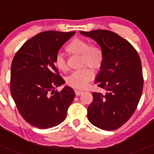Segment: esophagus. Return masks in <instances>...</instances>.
I'll list each match as a JSON object with an SVG mask.
<instances>
[{
	"instance_id": "esophagus-1",
	"label": "esophagus",
	"mask_w": 154,
	"mask_h": 154,
	"mask_svg": "<svg viewBox=\"0 0 154 154\" xmlns=\"http://www.w3.org/2000/svg\"><path fill=\"white\" fill-rule=\"evenodd\" d=\"M75 95L76 96H80L82 93V91H80V90H75Z\"/></svg>"
}]
</instances>
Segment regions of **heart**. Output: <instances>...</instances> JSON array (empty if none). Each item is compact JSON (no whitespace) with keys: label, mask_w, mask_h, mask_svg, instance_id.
I'll list each match as a JSON object with an SVG mask.
<instances>
[{"label":"heart","mask_w":154,"mask_h":154,"mask_svg":"<svg viewBox=\"0 0 154 154\" xmlns=\"http://www.w3.org/2000/svg\"><path fill=\"white\" fill-rule=\"evenodd\" d=\"M66 49L72 55H81V65L97 70L103 62V52L99 46L91 45L86 39L75 38L66 46ZM55 66L61 71L68 69L66 58L63 54L58 52L54 58ZM92 73L89 69H82L73 72L66 79L68 85L75 89H83L92 79Z\"/></svg>","instance_id":"b5f03b06"}]
</instances>
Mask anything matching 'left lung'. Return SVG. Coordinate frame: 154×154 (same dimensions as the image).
I'll list each match as a JSON object with an SVG mask.
<instances>
[{
  "instance_id": "obj_1",
  "label": "left lung",
  "mask_w": 154,
  "mask_h": 154,
  "mask_svg": "<svg viewBox=\"0 0 154 154\" xmlns=\"http://www.w3.org/2000/svg\"><path fill=\"white\" fill-rule=\"evenodd\" d=\"M80 33L96 41L103 52L95 83L106 92H92L88 119L102 130H117L134 113L142 95L140 58L130 42L112 31L99 29Z\"/></svg>"
}]
</instances>
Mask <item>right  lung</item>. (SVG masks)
I'll return each instance as SVG.
<instances>
[{
    "label": "right lung",
    "instance_id": "1",
    "mask_svg": "<svg viewBox=\"0 0 154 154\" xmlns=\"http://www.w3.org/2000/svg\"><path fill=\"white\" fill-rule=\"evenodd\" d=\"M75 31L41 32L27 41L13 58L11 68V92L19 113L27 123L48 129L65 120L74 99V90L63 85L54 63L55 55Z\"/></svg>",
    "mask_w": 154,
    "mask_h": 154
}]
</instances>
